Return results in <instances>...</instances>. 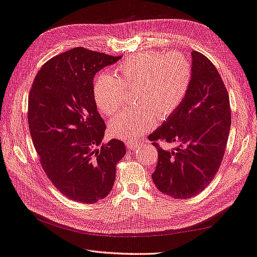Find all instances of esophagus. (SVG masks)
Listing matches in <instances>:
<instances>
[{
    "instance_id": "esophagus-1",
    "label": "esophagus",
    "mask_w": 257,
    "mask_h": 257,
    "mask_svg": "<svg viewBox=\"0 0 257 257\" xmlns=\"http://www.w3.org/2000/svg\"><path fill=\"white\" fill-rule=\"evenodd\" d=\"M125 145H126V147L128 148V150H131V149H136V148L138 147V144L135 143V142H126Z\"/></svg>"
}]
</instances>
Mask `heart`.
Here are the masks:
<instances>
[{"label": "heart", "mask_w": 257, "mask_h": 257, "mask_svg": "<svg viewBox=\"0 0 257 257\" xmlns=\"http://www.w3.org/2000/svg\"><path fill=\"white\" fill-rule=\"evenodd\" d=\"M190 59L179 52L146 51L114 67V75L103 73L94 83L99 111L111 116L125 103L126 90L135 91L138 108L116 114L109 122L110 134L136 141L155 126L157 117L169 119L182 105L192 82Z\"/></svg>", "instance_id": "obj_1"}]
</instances>
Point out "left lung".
I'll return each mask as SVG.
<instances>
[{
  "label": "left lung",
  "instance_id": "1",
  "mask_svg": "<svg viewBox=\"0 0 257 257\" xmlns=\"http://www.w3.org/2000/svg\"><path fill=\"white\" fill-rule=\"evenodd\" d=\"M192 82L182 105L148 136L158 149L152 173L157 188L175 199H189L203 191L223 161L231 124L227 88L217 69L203 54L192 51ZM158 140L178 146L172 151Z\"/></svg>",
  "mask_w": 257,
  "mask_h": 257
}]
</instances>
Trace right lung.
I'll return each instance as SVG.
<instances>
[{
	"label": "right lung",
	"instance_id": "right-lung-1",
	"mask_svg": "<svg viewBox=\"0 0 257 257\" xmlns=\"http://www.w3.org/2000/svg\"><path fill=\"white\" fill-rule=\"evenodd\" d=\"M121 56L74 47L53 57L34 78L28 123L41 165L68 199L95 203L111 191L123 142L101 145L106 124L97 111L94 77Z\"/></svg>",
	"mask_w": 257,
	"mask_h": 257
}]
</instances>
